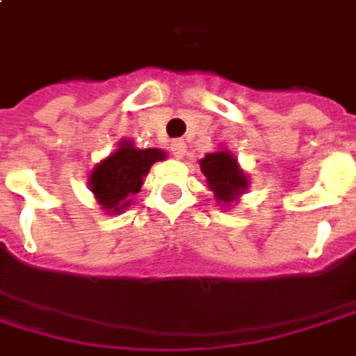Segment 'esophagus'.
<instances>
[{"label": "esophagus", "mask_w": 356, "mask_h": 356, "mask_svg": "<svg viewBox=\"0 0 356 356\" xmlns=\"http://www.w3.org/2000/svg\"><path fill=\"white\" fill-rule=\"evenodd\" d=\"M171 154L175 155L177 159H181L183 155L187 154V143L183 140H175L173 143H171Z\"/></svg>", "instance_id": "34e87169"}]
</instances>
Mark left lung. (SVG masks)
Returning <instances> with one entry per match:
<instances>
[{"label": "left lung", "mask_w": 356, "mask_h": 356, "mask_svg": "<svg viewBox=\"0 0 356 356\" xmlns=\"http://www.w3.org/2000/svg\"><path fill=\"white\" fill-rule=\"evenodd\" d=\"M202 175L207 177L209 189L215 193V199L222 204L236 201L244 191L248 189V177L240 169L236 157L220 149L215 154H207L199 161Z\"/></svg>", "instance_id": "1"}]
</instances>
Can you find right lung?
Wrapping results in <instances>:
<instances>
[{"mask_svg": "<svg viewBox=\"0 0 356 356\" xmlns=\"http://www.w3.org/2000/svg\"><path fill=\"white\" fill-rule=\"evenodd\" d=\"M165 159L161 149H138L129 140L120 141L114 154L100 161L90 173V191L94 199L108 213H120L129 204V197L140 193L143 177L155 161Z\"/></svg>", "mask_w": 356, "mask_h": 356, "instance_id": "add662e5", "label": "right lung"}]
</instances>
